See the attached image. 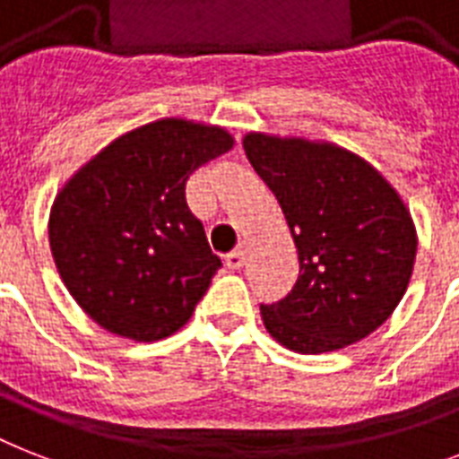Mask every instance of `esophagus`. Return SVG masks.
Returning a JSON list of instances; mask_svg holds the SVG:
<instances>
[{"label": "esophagus", "instance_id": "34e87169", "mask_svg": "<svg viewBox=\"0 0 459 459\" xmlns=\"http://www.w3.org/2000/svg\"><path fill=\"white\" fill-rule=\"evenodd\" d=\"M226 266H229V269H243V266H245V250H243V247H238V250H233V252H229V255H226Z\"/></svg>", "mask_w": 459, "mask_h": 459}]
</instances>
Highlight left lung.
<instances>
[{"instance_id": "obj_1", "label": "left lung", "mask_w": 459, "mask_h": 459, "mask_svg": "<svg viewBox=\"0 0 459 459\" xmlns=\"http://www.w3.org/2000/svg\"><path fill=\"white\" fill-rule=\"evenodd\" d=\"M243 147L276 195L300 259L293 290L262 305L266 331L302 355L374 333L403 300L417 255L412 216L395 187L333 143L247 133Z\"/></svg>"}]
</instances>
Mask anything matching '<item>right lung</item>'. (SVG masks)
Instances as JSON below:
<instances>
[{
	"label": "right lung",
	"mask_w": 459,
	"mask_h": 459,
	"mask_svg": "<svg viewBox=\"0 0 459 459\" xmlns=\"http://www.w3.org/2000/svg\"><path fill=\"white\" fill-rule=\"evenodd\" d=\"M230 147L219 126L161 118L114 140L61 187L49 247L90 319L140 342L186 326L221 266L187 209L186 180Z\"/></svg>",
	"instance_id": "add662e5"
}]
</instances>
